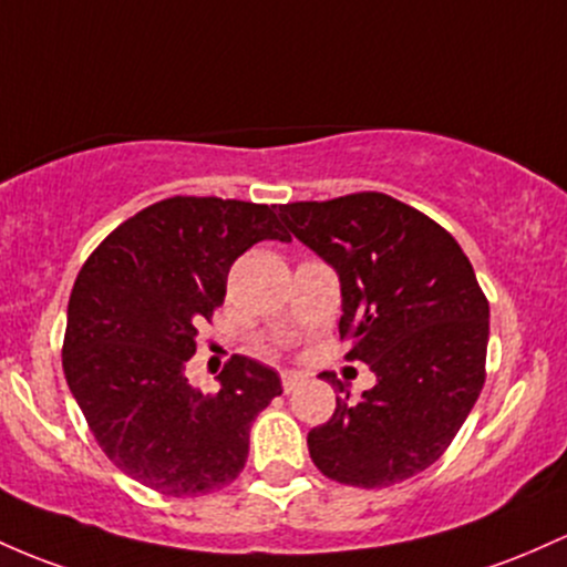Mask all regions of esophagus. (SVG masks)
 Instances as JSON below:
<instances>
[{"label": "esophagus", "mask_w": 567, "mask_h": 567, "mask_svg": "<svg viewBox=\"0 0 567 567\" xmlns=\"http://www.w3.org/2000/svg\"><path fill=\"white\" fill-rule=\"evenodd\" d=\"M298 382H301V374H296V371H285V374H282V390H285V393L296 390Z\"/></svg>", "instance_id": "esophagus-1"}]
</instances>
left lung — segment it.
<instances>
[{"label":"left lung","instance_id":"8db88e82","mask_svg":"<svg viewBox=\"0 0 567 567\" xmlns=\"http://www.w3.org/2000/svg\"><path fill=\"white\" fill-rule=\"evenodd\" d=\"M285 226L341 279V339L377 384L358 403L333 371L336 412L309 431L322 476L390 487L446 452L484 388L489 303L446 228L388 193L279 207Z\"/></svg>","mask_w":567,"mask_h":567}]
</instances>
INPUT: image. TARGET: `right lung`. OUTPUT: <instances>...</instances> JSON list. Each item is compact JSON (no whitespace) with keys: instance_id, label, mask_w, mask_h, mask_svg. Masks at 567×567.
Returning a JSON list of instances; mask_svg holds the SVG:
<instances>
[{"instance_id":"right-lung-1","label":"right lung","mask_w":567,"mask_h":567,"mask_svg":"<svg viewBox=\"0 0 567 567\" xmlns=\"http://www.w3.org/2000/svg\"><path fill=\"white\" fill-rule=\"evenodd\" d=\"M264 239L290 241L269 204L172 196L121 223L74 279L66 384L104 455L155 493L231 484L252 420L282 395L277 371L245 354L223 365L217 393L202 395L185 379L234 260Z\"/></svg>"}]
</instances>
